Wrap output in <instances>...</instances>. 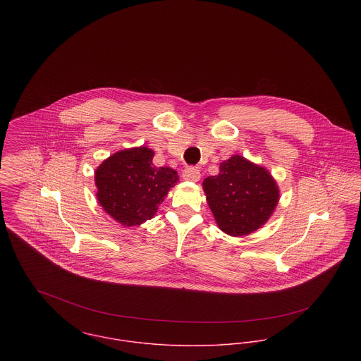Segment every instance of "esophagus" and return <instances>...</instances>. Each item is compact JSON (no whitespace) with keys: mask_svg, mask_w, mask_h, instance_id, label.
Returning a JSON list of instances; mask_svg holds the SVG:
<instances>
[{"mask_svg":"<svg viewBox=\"0 0 361 361\" xmlns=\"http://www.w3.org/2000/svg\"><path fill=\"white\" fill-rule=\"evenodd\" d=\"M183 179L186 180H190V182H197L200 179V169L196 168V166H189L183 171L182 173Z\"/></svg>","mask_w":361,"mask_h":361,"instance_id":"esophagus-1","label":"esophagus"}]
</instances>
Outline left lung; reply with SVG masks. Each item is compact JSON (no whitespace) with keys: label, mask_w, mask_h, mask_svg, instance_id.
Listing matches in <instances>:
<instances>
[{"label":"left lung","mask_w":361,"mask_h":361,"mask_svg":"<svg viewBox=\"0 0 361 361\" xmlns=\"http://www.w3.org/2000/svg\"><path fill=\"white\" fill-rule=\"evenodd\" d=\"M203 188L219 229L232 236L249 235L264 225L279 199L268 171L240 155L221 162L219 173L206 178Z\"/></svg>","instance_id":"left-lung-1"}]
</instances>
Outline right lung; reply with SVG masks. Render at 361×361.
<instances>
[{
    "mask_svg": "<svg viewBox=\"0 0 361 361\" xmlns=\"http://www.w3.org/2000/svg\"><path fill=\"white\" fill-rule=\"evenodd\" d=\"M147 147L118 152L96 171L97 199L106 214L125 226L152 219L158 204L178 182L176 171L155 166Z\"/></svg>",
    "mask_w": 361,
    "mask_h": 361,
    "instance_id": "right-lung-1",
    "label": "right lung"
}]
</instances>
